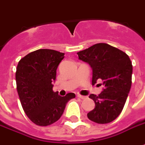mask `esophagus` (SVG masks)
<instances>
[{"mask_svg":"<svg viewBox=\"0 0 145 145\" xmlns=\"http://www.w3.org/2000/svg\"><path fill=\"white\" fill-rule=\"evenodd\" d=\"M77 96L78 98H80V99H86V96H83V95H78Z\"/></svg>","mask_w":145,"mask_h":145,"instance_id":"34e87169","label":"esophagus"}]
</instances>
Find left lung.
Instances as JSON below:
<instances>
[{
	"label": "left lung",
	"instance_id": "left-lung-1",
	"mask_svg": "<svg viewBox=\"0 0 145 145\" xmlns=\"http://www.w3.org/2000/svg\"><path fill=\"white\" fill-rule=\"evenodd\" d=\"M92 69V84L104 88L99 95H90L95 108L88 117L97 123H108L122 112L132 86V65L126 53L106 43H97L77 53ZM99 85V84H98Z\"/></svg>",
	"mask_w": 145,
	"mask_h": 145
}]
</instances>
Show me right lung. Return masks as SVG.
Returning a JSON list of instances; mask_svg holds the SVG:
<instances>
[{
    "label": "right lung",
    "instance_id": "1",
    "mask_svg": "<svg viewBox=\"0 0 145 145\" xmlns=\"http://www.w3.org/2000/svg\"><path fill=\"white\" fill-rule=\"evenodd\" d=\"M64 53L40 49L28 54L18 64L17 90L23 110L29 119L38 126H48L62 116L74 93L60 96L53 91L57 66Z\"/></svg>",
    "mask_w": 145,
    "mask_h": 145
}]
</instances>
